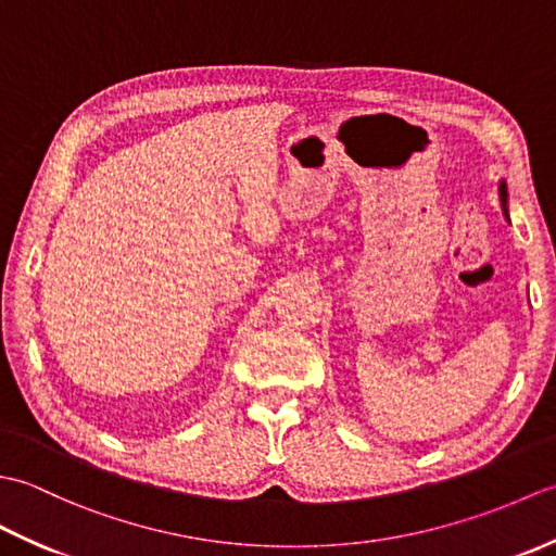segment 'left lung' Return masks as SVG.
I'll return each instance as SVG.
<instances>
[{"mask_svg": "<svg viewBox=\"0 0 556 556\" xmlns=\"http://www.w3.org/2000/svg\"><path fill=\"white\" fill-rule=\"evenodd\" d=\"M500 191H502V203L506 205V186H504V184L500 186Z\"/></svg>", "mask_w": 556, "mask_h": 556, "instance_id": "1", "label": "left lung"}]
</instances>
